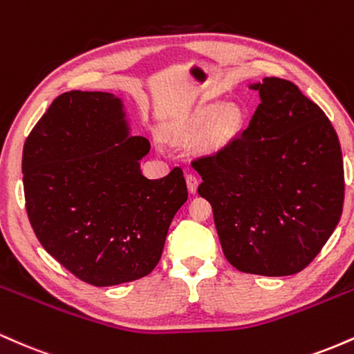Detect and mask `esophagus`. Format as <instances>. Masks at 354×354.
Returning <instances> with one entry per match:
<instances>
[{"instance_id":"obj_1","label":"esophagus","mask_w":354,"mask_h":354,"mask_svg":"<svg viewBox=\"0 0 354 354\" xmlns=\"http://www.w3.org/2000/svg\"><path fill=\"white\" fill-rule=\"evenodd\" d=\"M186 185H188L189 193H196L198 185H200V180H198L196 174H193V173L186 174Z\"/></svg>"}]
</instances>
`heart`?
Instances as JSON below:
<instances>
[{
    "label": "heart",
    "mask_w": 354,
    "mask_h": 354,
    "mask_svg": "<svg viewBox=\"0 0 354 354\" xmlns=\"http://www.w3.org/2000/svg\"><path fill=\"white\" fill-rule=\"evenodd\" d=\"M243 120H245V115L236 104H226L223 108H219L218 104H208L191 118L183 133L193 136L206 127L200 145L205 151L214 153L233 143L241 129Z\"/></svg>",
    "instance_id": "b5f03b06"
}]
</instances>
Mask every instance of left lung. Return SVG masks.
I'll use <instances>...</instances> for the list:
<instances>
[{
  "instance_id": "left-lung-1",
  "label": "left lung",
  "mask_w": 354,
  "mask_h": 354,
  "mask_svg": "<svg viewBox=\"0 0 354 354\" xmlns=\"http://www.w3.org/2000/svg\"><path fill=\"white\" fill-rule=\"evenodd\" d=\"M251 88L261 103L250 126L191 166L231 265L251 274H295L318 256L343 213L338 135L291 81L265 78Z\"/></svg>"
}]
</instances>
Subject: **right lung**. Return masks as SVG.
Segmentation results:
<instances>
[{
    "label": "right lung",
    "mask_w": 354,
    "mask_h": 354,
    "mask_svg": "<svg viewBox=\"0 0 354 354\" xmlns=\"http://www.w3.org/2000/svg\"><path fill=\"white\" fill-rule=\"evenodd\" d=\"M143 136L126 138L120 100L63 93L24 141L23 186L31 228L44 250L81 281L128 283L160 261L176 211L188 200L173 168L148 180Z\"/></svg>",
    "instance_id": "1"
}]
</instances>
